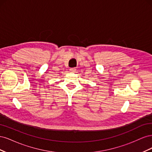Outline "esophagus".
I'll list each match as a JSON object with an SVG mask.
<instances>
[{"mask_svg": "<svg viewBox=\"0 0 152 152\" xmlns=\"http://www.w3.org/2000/svg\"><path fill=\"white\" fill-rule=\"evenodd\" d=\"M75 70H76V69H75V68H72L70 69V71L71 72H75Z\"/></svg>", "mask_w": 152, "mask_h": 152, "instance_id": "esophagus-1", "label": "esophagus"}]
</instances>
